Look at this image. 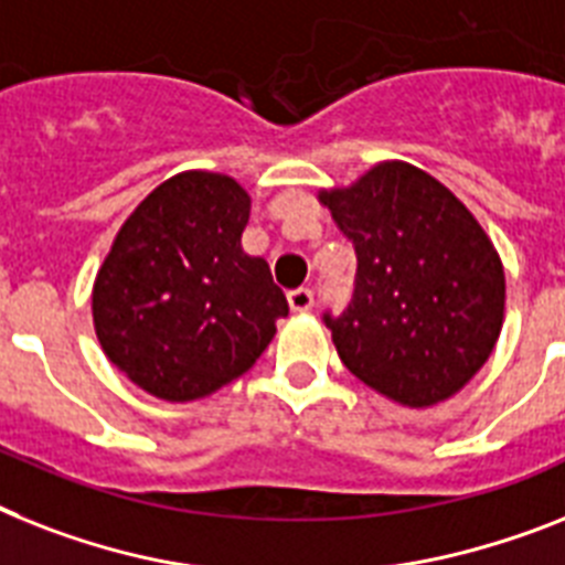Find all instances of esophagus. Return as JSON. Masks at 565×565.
Here are the masks:
<instances>
[{
	"label": "esophagus",
	"mask_w": 565,
	"mask_h": 565,
	"mask_svg": "<svg viewBox=\"0 0 565 565\" xmlns=\"http://www.w3.org/2000/svg\"><path fill=\"white\" fill-rule=\"evenodd\" d=\"M288 306H291V311H309L315 306V291L311 288H297V291L288 294Z\"/></svg>",
	"instance_id": "esophagus-1"
}]
</instances>
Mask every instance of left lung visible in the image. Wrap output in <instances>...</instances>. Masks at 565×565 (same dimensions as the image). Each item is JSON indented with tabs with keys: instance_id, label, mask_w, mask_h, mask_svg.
I'll return each mask as SVG.
<instances>
[{
	"instance_id": "obj_1",
	"label": "left lung",
	"mask_w": 565,
	"mask_h": 565,
	"mask_svg": "<svg viewBox=\"0 0 565 565\" xmlns=\"http://www.w3.org/2000/svg\"><path fill=\"white\" fill-rule=\"evenodd\" d=\"M358 256L355 297L326 326L358 381L401 407L454 398L491 358L505 268L479 218L430 172L381 161L317 193Z\"/></svg>"
}]
</instances>
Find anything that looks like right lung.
<instances>
[{
  "label": "right lung",
  "mask_w": 565,
  "mask_h": 565,
  "mask_svg": "<svg viewBox=\"0 0 565 565\" xmlns=\"http://www.w3.org/2000/svg\"><path fill=\"white\" fill-rule=\"evenodd\" d=\"M250 195L188 170L129 213L92 288L104 355L135 386L184 404L248 372L288 315L263 256L242 248Z\"/></svg>",
  "instance_id": "add662e5"
}]
</instances>
